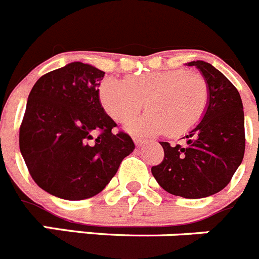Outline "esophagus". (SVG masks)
Returning <instances> with one entry per match:
<instances>
[{
	"label": "esophagus",
	"mask_w": 259,
	"mask_h": 259,
	"mask_svg": "<svg viewBox=\"0 0 259 259\" xmlns=\"http://www.w3.org/2000/svg\"><path fill=\"white\" fill-rule=\"evenodd\" d=\"M133 141H134L135 146H137V147H141L142 144L144 143V141H143V139H141V138H133Z\"/></svg>",
	"instance_id": "34e87169"
}]
</instances>
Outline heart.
<instances>
[{
	"label": "heart",
	"mask_w": 259,
	"mask_h": 259,
	"mask_svg": "<svg viewBox=\"0 0 259 259\" xmlns=\"http://www.w3.org/2000/svg\"><path fill=\"white\" fill-rule=\"evenodd\" d=\"M98 94L106 113L121 124L132 121L146 101L148 112L127 126L138 135L180 137L200 121L208 103L206 80L187 70L142 72L126 80L108 78Z\"/></svg>",
	"instance_id": "1"
}]
</instances>
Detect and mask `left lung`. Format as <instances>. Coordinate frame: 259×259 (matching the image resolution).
I'll return each instance as SVG.
<instances>
[{
    "label": "left lung",
    "mask_w": 259,
    "mask_h": 259,
    "mask_svg": "<svg viewBox=\"0 0 259 259\" xmlns=\"http://www.w3.org/2000/svg\"><path fill=\"white\" fill-rule=\"evenodd\" d=\"M208 87V103L199 124L185 135L187 144L159 142L165 158L152 175L167 193L198 199L213 195L230 183L245 151L243 102L238 89L206 61L188 62Z\"/></svg>",
    "instance_id": "8db88e82"
}]
</instances>
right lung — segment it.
<instances>
[{
    "mask_svg": "<svg viewBox=\"0 0 259 259\" xmlns=\"http://www.w3.org/2000/svg\"><path fill=\"white\" fill-rule=\"evenodd\" d=\"M105 71L75 61L43 75L31 88L19 144L33 180L50 194L81 200L102 192L132 138L113 134L115 121L100 102Z\"/></svg>",
    "mask_w": 259,
    "mask_h": 259,
    "instance_id": "add662e5",
    "label": "right lung"
}]
</instances>
